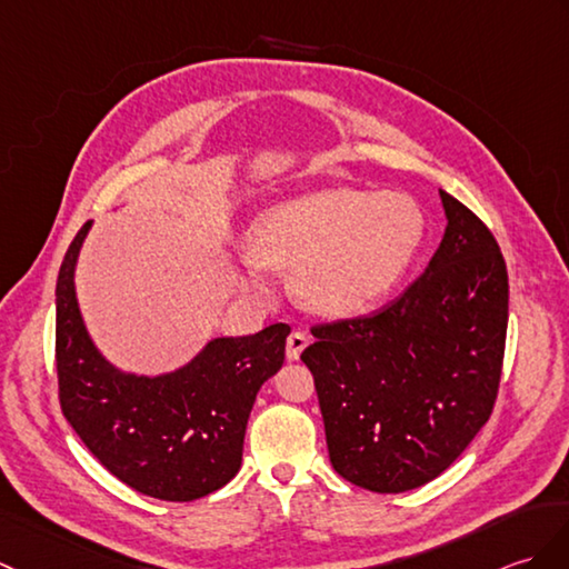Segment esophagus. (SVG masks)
I'll use <instances>...</instances> for the list:
<instances>
[{
	"label": "esophagus",
	"instance_id": "obj_1",
	"mask_svg": "<svg viewBox=\"0 0 569 569\" xmlns=\"http://www.w3.org/2000/svg\"><path fill=\"white\" fill-rule=\"evenodd\" d=\"M310 345V339L306 332H290V337L286 339V356L288 361H298L300 353L306 351V347Z\"/></svg>",
	"mask_w": 569,
	"mask_h": 569
}]
</instances>
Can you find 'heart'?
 Listing matches in <instances>:
<instances>
[{"label":"heart","mask_w":569,"mask_h":569,"mask_svg":"<svg viewBox=\"0 0 569 569\" xmlns=\"http://www.w3.org/2000/svg\"><path fill=\"white\" fill-rule=\"evenodd\" d=\"M425 234V210L409 193L317 189L254 220L237 283L267 296L269 269H293L296 293L315 312L356 315L400 283Z\"/></svg>","instance_id":"b5f03b06"}]
</instances>
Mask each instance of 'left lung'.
<instances>
[{"instance_id": "8db88e82", "label": "left lung", "mask_w": 569, "mask_h": 569, "mask_svg": "<svg viewBox=\"0 0 569 569\" xmlns=\"http://www.w3.org/2000/svg\"><path fill=\"white\" fill-rule=\"evenodd\" d=\"M443 240L382 310L320 325L302 351L332 468L363 490L431 482L490 419L509 320V279L482 220L439 191Z\"/></svg>"}]
</instances>
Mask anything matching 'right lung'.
I'll list each match as a JSON object with an SVG mask.
<instances>
[{
    "label": "right lung",
    "mask_w": 569,
    "mask_h": 569,
    "mask_svg": "<svg viewBox=\"0 0 569 569\" xmlns=\"http://www.w3.org/2000/svg\"><path fill=\"white\" fill-rule=\"evenodd\" d=\"M89 230L91 222L77 232L56 288L62 412L99 463L136 492L201 499L240 470L249 412L281 371L290 327L216 337L167 373L123 371L101 353L79 308L74 276Z\"/></svg>",
    "instance_id": "1"
}]
</instances>
